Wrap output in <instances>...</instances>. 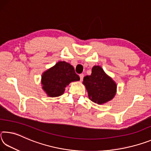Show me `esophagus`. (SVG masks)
Listing matches in <instances>:
<instances>
[{
  "instance_id": "obj_1",
  "label": "esophagus",
  "mask_w": 151,
  "mask_h": 151,
  "mask_svg": "<svg viewBox=\"0 0 151 151\" xmlns=\"http://www.w3.org/2000/svg\"><path fill=\"white\" fill-rule=\"evenodd\" d=\"M79 76H80V80L81 81H82L83 80V78H84V75L83 74H81L80 75H79Z\"/></svg>"
}]
</instances>
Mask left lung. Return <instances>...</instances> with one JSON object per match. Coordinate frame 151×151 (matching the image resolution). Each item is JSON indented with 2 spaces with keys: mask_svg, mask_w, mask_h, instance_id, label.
I'll return each instance as SVG.
<instances>
[{
  "mask_svg": "<svg viewBox=\"0 0 151 151\" xmlns=\"http://www.w3.org/2000/svg\"><path fill=\"white\" fill-rule=\"evenodd\" d=\"M89 99L94 103L101 104L111 101L116 94V85L99 66H94L90 76L83 78Z\"/></svg>",
  "mask_w": 151,
  "mask_h": 151,
  "instance_id": "left-lung-1",
  "label": "left lung"
}]
</instances>
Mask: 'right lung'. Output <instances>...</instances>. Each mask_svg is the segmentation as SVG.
<instances>
[{
  "label": "right lung",
  "instance_id": "obj_1",
  "mask_svg": "<svg viewBox=\"0 0 151 151\" xmlns=\"http://www.w3.org/2000/svg\"><path fill=\"white\" fill-rule=\"evenodd\" d=\"M80 80L72 65L65 61H59L43 73L42 88L48 96H60L70 82Z\"/></svg>",
  "mask_w": 151,
  "mask_h": 151
}]
</instances>
